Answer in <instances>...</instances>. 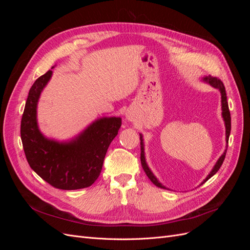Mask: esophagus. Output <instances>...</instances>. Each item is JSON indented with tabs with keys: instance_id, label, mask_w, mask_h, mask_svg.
I'll use <instances>...</instances> for the list:
<instances>
[{
	"instance_id": "esophagus-1",
	"label": "esophagus",
	"mask_w": 250,
	"mask_h": 250,
	"mask_svg": "<svg viewBox=\"0 0 250 250\" xmlns=\"http://www.w3.org/2000/svg\"><path fill=\"white\" fill-rule=\"evenodd\" d=\"M126 119L128 121H130V122H132V121H133V117L131 115H129V113H127V115H126Z\"/></svg>"
}]
</instances>
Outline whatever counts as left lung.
Segmentation results:
<instances>
[{
	"instance_id": "left-lung-1",
	"label": "left lung",
	"mask_w": 250,
	"mask_h": 250,
	"mask_svg": "<svg viewBox=\"0 0 250 250\" xmlns=\"http://www.w3.org/2000/svg\"><path fill=\"white\" fill-rule=\"evenodd\" d=\"M202 81L208 83L210 86H213L214 88L219 89V92L221 94V109H222V118L224 121V125H225V140H226V144H229V134H230V112L229 109V103H228V97H226V92H225V87L224 84L222 83V81L220 79H218L216 77H211V76H206L202 78ZM140 140H141V163H142V167L145 171L146 175L148 176V178L152 181V183L161 188H166V190H170V188H166L165 186H163L158 179L155 177L154 174L152 173V171L150 170V168L148 167L147 162H146V157H145V145H144V139H143V134L140 133ZM226 148H228V145H226ZM226 150H224V152L222 153V155L218 158L217 163L215 164V166L211 169V171L208 173V175L207 176V178L204 179L201 185H203L206 183L207 180H208L211 176H214L215 174L218 172V170L220 169V167L223 164V161L226 155Z\"/></svg>"
}]
</instances>
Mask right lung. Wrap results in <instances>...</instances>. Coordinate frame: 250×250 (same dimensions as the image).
I'll return each instance as SVG.
<instances>
[{
    "label": "right lung",
    "instance_id": "add662e5",
    "mask_svg": "<svg viewBox=\"0 0 250 250\" xmlns=\"http://www.w3.org/2000/svg\"><path fill=\"white\" fill-rule=\"evenodd\" d=\"M52 75V70H49L36 79L29 90L21 123L26 158L31 169L52 187L60 190L87 188L99 177L105 154L117 137L122 119H97L67 141L44 137L37 123V104Z\"/></svg>",
    "mask_w": 250,
    "mask_h": 250
}]
</instances>
